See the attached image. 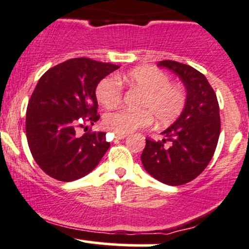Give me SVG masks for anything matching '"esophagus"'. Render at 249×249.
Masks as SVG:
<instances>
[{
    "label": "esophagus",
    "instance_id": "obj_1",
    "mask_svg": "<svg viewBox=\"0 0 249 249\" xmlns=\"http://www.w3.org/2000/svg\"><path fill=\"white\" fill-rule=\"evenodd\" d=\"M126 137V134H123V133H116V139L121 141V139H124Z\"/></svg>",
    "mask_w": 249,
    "mask_h": 249
}]
</instances>
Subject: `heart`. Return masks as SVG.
Returning a JSON list of instances; mask_svg holds the SVG:
<instances>
[{"mask_svg":"<svg viewBox=\"0 0 249 249\" xmlns=\"http://www.w3.org/2000/svg\"><path fill=\"white\" fill-rule=\"evenodd\" d=\"M123 79L131 88L139 89L142 92L137 105L141 110L121 108L105 113L104 125L115 133L126 134L146 127L152 123V118L158 124H167L184 110L186 92L180 85L172 84L167 73L160 69L138 67L125 73ZM96 96L103 107H116L123 96L121 82L116 77H105L97 85Z\"/></svg>","mask_w":249,"mask_h":249,"instance_id":"heart-1","label":"heart"}]
</instances>
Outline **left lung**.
<instances>
[{
  "label": "left lung",
  "instance_id": "left-lung-1",
  "mask_svg": "<svg viewBox=\"0 0 249 249\" xmlns=\"http://www.w3.org/2000/svg\"><path fill=\"white\" fill-rule=\"evenodd\" d=\"M158 67L179 76L186 89V104L178 119L161 132V142L146 139L141 159L153 178L179 186L196 179L212 159L220 134L219 104L206 77L194 68L174 61H160Z\"/></svg>",
  "mask_w": 249,
  "mask_h": 249
}]
</instances>
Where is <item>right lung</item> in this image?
Masks as SVG:
<instances>
[{
  "label": "right lung",
  "instance_id": "add662e5",
  "mask_svg": "<svg viewBox=\"0 0 249 249\" xmlns=\"http://www.w3.org/2000/svg\"><path fill=\"white\" fill-rule=\"evenodd\" d=\"M118 68L81 57L39 78L28 103L25 132L34 159L51 178L73 181L87 176L110 147L105 132L78 137L76 130L83 122L98 121L97 85Z\"/></svg>",
  "mask_w": 249,
  "mask_h": 249
}]
</instances>
